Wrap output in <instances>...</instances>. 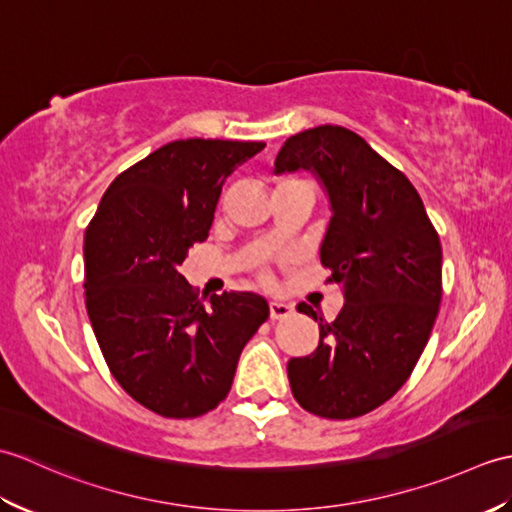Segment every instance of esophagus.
I'll list each match as a JSON object with an SVG mask.
<instances>
[{"label":"esophagus","instance_id":"esophagus-1","mask_svg":"<svg viewBox=\"0 0 512 512\" xmlns=\"http://www.w3.org/2000/svg\"><path fill=\"white\" fill-rule=\"evenodd\" d=\"M292 312H295V310H292L290 303L270 301V319H273V321H279V319H288Z\"/></svg>","mask_w":512,"mask_h":512}]
</instances>
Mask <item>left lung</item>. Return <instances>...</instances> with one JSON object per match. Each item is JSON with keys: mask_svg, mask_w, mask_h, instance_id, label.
<instances>
[{"mask_svg": "<svg viewBox=\"0 0 512 512\" xmlns=\"http://www.w3.org/2000/svg\"><path fill=\"white\" fill-rule=\"evenodd\" d=\"M308 169L321 180L332 220L321 244L330 284L345 303L319 321V347L290 358L292 396L314 416L350 420L383 405L407 383L429 341L442 299V246L416 187L341 125L290 136L275 171Z\"/></svg>", "mask_w": 512, "mask_h": 512, "instance_id": "8db88e82", "label": "left lung"}]
</instances>
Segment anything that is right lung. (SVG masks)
<instances>
[{"mask_svg":"<svg viewBox=\"0 0 512 512\" xmlns=\"http://www.w3.org/2000/svg\"><path fill=\"white\" fill-rule=\"evenodd\" d=\"M266 147L187 138L162 145L107 187L85 228V306L105 363L162 418H198L233 385L239 354L268 319L253 292L204 303L180 264L209 237L222 184Z\"/></svg>","mask_w":512,"mask_h":512,"instance_id":"right-lung-1","label":"right lung"}]
</instances>
